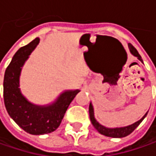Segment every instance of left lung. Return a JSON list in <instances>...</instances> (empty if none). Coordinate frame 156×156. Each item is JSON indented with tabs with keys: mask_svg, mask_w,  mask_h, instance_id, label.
<instances>
[{
	"mask_svg": "<svg viewBox=\"0 0 156 156\" xmlns=\"http://www.w3.org/2000/svg\"><path fill=\"white\" fill-rule=\"evenodd\" d=\"M128 46H129V51L131 52L132 55L136 57L140 61L142 62V63H143V61H142V57L140 56V54L138 53V51H137L136 49L132 46L131 44H128ZM148 112H146V114L143 115L139 121L134 122L133 124H130V125H128V126L125 127H120V128H107V127L100 124L99 122L96 120L94 115V109H93V105H92V104L90 103V106H89L90 119V122H91V123H92V125L94 126L95 129L99 132L100 134L104 135L105 136L113 137V138H122V137H125L127 136H129V134H131L132 132L134 131L137 127L139 126V124L142 122V120L146 117Z\"/></svg>",
	"mask_w": 156,
	"mask_h": 156,
	"instance_id": "8db88e82",
	"label": "left lung"
}]
</instances>
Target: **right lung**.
<instances>
[{
    "mask_svg": "<svg viewBox=\"0 0 156 156\" xmlns=\"http://www.w3.org/2000/svg\"><path fill=\"white\" fill-rule=\"evenodd\" d=\"M40 42L36 38L20 48L14 54L4 75L3 97L8 115L25 131L32 135H44L56 130L61 123L70 104L79 90H65L53 103L37 105L29 102L20 89V76L25 62Z\"/></svg>",
    "mask_w": 156,
    "mask_h": 156,
    "instance_id": "add662e5",
    "label": "right lung"
}]
</instances>
